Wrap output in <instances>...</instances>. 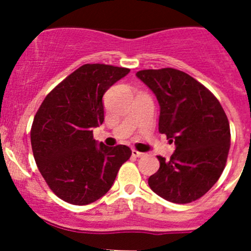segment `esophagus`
I'll use <instances>...</instances> for the list:
<instances>
[{
	"label": "esophagus",
	"mask_w": 251,
	"mask_h": 251,
	"mask_svg": "<svg viewBox=\"0 0 251 251\" xmlns=\"http://www.w3.org/2000/svg\"><path fill=\"white\" fill-rule=\"evenodd\" d=\"M132 155L136 156V158H142V156H144V153H142V151H135V149H133Z\"/></svg>",
	"instance_id": "1"
}]
</instances>
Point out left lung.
Here are the masks:
<instances>
[{"mask_svg":"<svg viewBox=\"0 0 251 251\" xmlns=\"http://www.w3.org/2000/svg\"><path fill=\"white\" fill-rule=\"evenodd\" d=\"M160 105L159 132L175 142L170 160L148 178L154 193L177 204L201 198L221 176L231 146V130L217 98L191 75L173 69L137 72Z\"/></svg>","mask_w":251,"mask_h":251,"instance_id":"obj_1","label":"left lung"}]
</instances>
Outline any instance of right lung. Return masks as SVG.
<instances>
[{"label": "right lung", "instance_id": "add662e5", "mask_svg": "<svg viewBox=\"0 0 251 251\" xmlns=\"http://www.w3.org/2000/svg\"><path fill=\"white\" fill-rule=\"evenodd\" d=\"M130 73L127 68L85 64L46 96L31 126V148L40 173L62 201L87 205L111 188L131 149L93 138L104 121L103 95Z\"/></svg>", "mask_w": 251, "mask_h": 251}]
</instances>
